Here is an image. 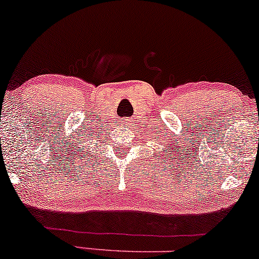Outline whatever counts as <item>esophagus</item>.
<instances>
[{"label":"esophagus","instance_id":"obj_1","mask_svg":"<svg viewBox=\"0 0 259 259\" xmlns=\"http://www.w3.org/2000/svg\"><path fill=\"white\" fill-rule=\"evenodd\" d=\"M120 126L123 127L124 130H127L130 127V119L129 118H123L120 121Z\"/></svg>","mask_w":259,"mask_h":259}]
</instances>
